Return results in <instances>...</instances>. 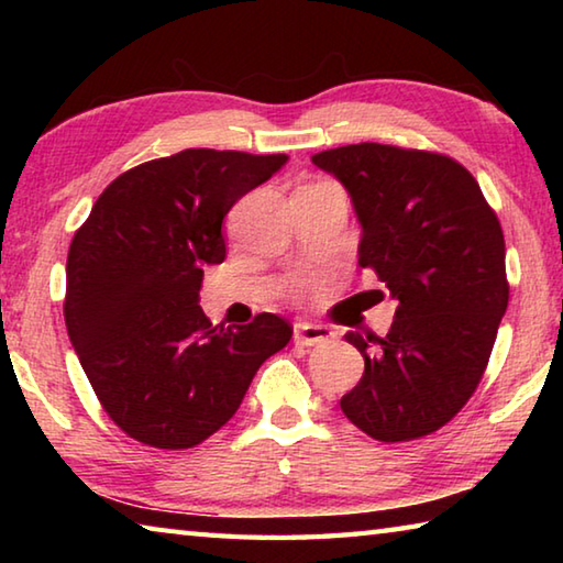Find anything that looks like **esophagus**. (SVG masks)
<instances>
[{"label": "esophagus", "mask_w": 563, "mask_h": 563, "mask_svg": "<svg viewBox=\"0 0 563 563\" xmlns=\"http://www.w3.org/2000/svg\"><path fill=\"white\" fill-rule=\"evenodd\" d=\"M330 338H335V332L325 325H316V322H295L292 328V340L298 345H318V342H325Z\"/></svg>", "instance_id": "1"}]
</instances>
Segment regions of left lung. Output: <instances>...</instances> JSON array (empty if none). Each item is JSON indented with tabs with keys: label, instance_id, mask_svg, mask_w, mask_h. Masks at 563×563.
<instances>
[{
	"label": "left lung",
	"instance_id": "obj_1",
	"mask_svg": "<svg viewBox=\"0 0 563 563\" xmlns=\"http://www.w3.org/2000/svg\"><path fill=\"white\" fill-rule=\"evenodd\" d=\"M312 164L347 188L360 268L397 300L385 338L345 335L365 373L340 407L373 440H419L460 412L487 369L509 305L499 218L470 170L434 151L352 144Z\"/></svg>",
	"mask_w": 563,
	"mask_h": 563
}]
</instances>
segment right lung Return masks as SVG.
Returning <instances> with one entry per match:
<instances>
[{
    "label": "right lung",
    "mask_w": 563,
    "mask_h": 563,
    "mask_svg": "<svg viewBox=\"0 0 563 563\" xmlns=\"http://www.w3.org/2000/svg\"><path fill=\"white\" fill-rule=\"evenodd\" d=\"M285 161L216 148L146 161L113 178L74 233L66 330L101 407L131 440L201 444L290 342V322L273 312L223 330L198 305L203 268L225 261V213Z\"/></svg>",
    "instance_id": "add662e5"
}]
</instances>
